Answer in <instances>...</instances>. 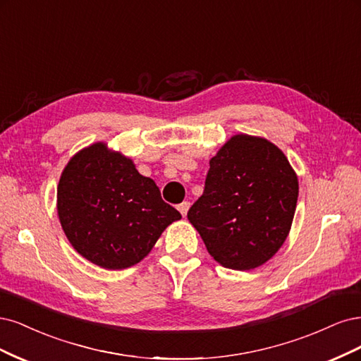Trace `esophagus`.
I'll list each match as a JSON object with an SVG mask.
<instances>
[{"label": "esophagus", "instance_id": "esophagus-1", "mask_svg": "<svg viewBox=\"0 0 361 361\" xmlns=\"http://www.w3.org/2000/svg\"><path fill=\"white\" fill-rule=\"evenodd\" d=\"M189 207H190V202H188V201H184V202H181L177 208H178V212L181 213V216L184 217L185 214H188V212H189Z\"/></svg>", "mask_w": 361, "mask_h": 361}]
</instances>
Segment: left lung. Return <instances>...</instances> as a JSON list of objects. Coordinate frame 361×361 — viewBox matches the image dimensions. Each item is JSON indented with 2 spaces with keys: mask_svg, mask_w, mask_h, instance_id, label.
Returning <instances> with one entry per match:
<instances>
[{
  "mask_svg": "<svg viewBox=\"0 0 361 361\" xmlns=\"http://www.w3.org/2000/svg\"><path fill=\"white\" fill-rule=\"evenodd\" d=\"M297 197L298 180L282 151L267 139L235 135L210 160L188 219L219 264L252 270L282 247Z\"/></svg>",
  "mask_w": 361,
  "mask_h": 361,
  "instance_id": "obj_1",
  "label": "left lung"
}]
</instances>
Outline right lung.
<instances>
[{"label": "right lung", "instance_id": "add662e5", "mask_svg": "<svg viewBox=\"0 0 361 361\" xmlns=\"http://www.w3.org/2000/svg\"><path fill=\"white\" fill-rule=\"evenodd\" d=\"M61 226L78 253L108 270L144 259L181 214L130 159L97 142L73 156L56 190Z\"/></svg>", "mask_w": 361, "mask_h": 361}]
</instances>
